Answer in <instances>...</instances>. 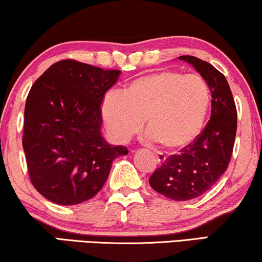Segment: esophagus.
Masks as SVG:
<instances>
[{
  "mask_svg": "<svg viewBox=\"0 0 262 262\" xmlns=\"http://www.w3.org/2000/svg\"><path fill=\"white\" fill-rule=\"evenodd\" d=\"M157 160H158V163H164V160H165V158L163 157V156H159V154H157Z\"/></svg>",
  "mask_w": 262,
  "mask_h": 262,
  "instance_id": "1",
  "label": "esophagus"
}]
</instances>
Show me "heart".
Masks as SVG:
<instances>
[{"instance_id":"b5f03b06","label":"heart","mask_w":262,"mask_h":262,"mask_svg":"<svg viewBox=\"0 0 262 262\" xmlns=\"http://www.w3.org/2000/svg\"><path fill=\"white\" fill-rule=\"evenodd\" d=\"M210 103L211 93L203 77L164 70L133 79L122 94L106 95L101 113L116 142L130 140L146 121L150 140L168 150H179L200 136Z\"/></svg>"}]
</instances>
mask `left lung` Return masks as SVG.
<instances>
[{"mask_svg": "<svg viewBox=\"0 0 262 262\" xmlns=\"http://www.w3.org/2000/svg\"><path fill=\"white\" fill-rule=\"evenodd\" d=\"M192 65L211 91V116L196 141L173 154L150 176L149 185L173 201H190L211 189L226 172L234 148L237 113L226 77L193 56L178 57Z\"/></svg>", "mask_w": 262, "mask_h": 262, "instance_id": "obj_1", "label": "left lung"}]
</instances>
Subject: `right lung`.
I'll list each match as a JSON object with an SVG mask.
<instances>
[{"label":"right lung","instance_id":"add662e5","mask_svg":"<svg viewBox=\"0 0 262 262\" xmlns=\"http://www.w3.org/2000/svg\"><path fill=\"white\" fill-rule=\"evenodd\" d=\"M120 75L69 59L50 66L31 88L22 146L33 186L53 203L76 205L93 198L113 160L128 154L101 133L103 98Z\"/></svg>","mask_w":262,"mask_h":262}]
</instances>
